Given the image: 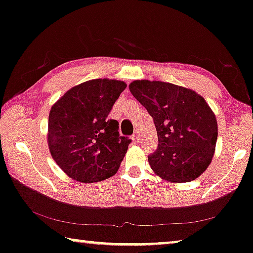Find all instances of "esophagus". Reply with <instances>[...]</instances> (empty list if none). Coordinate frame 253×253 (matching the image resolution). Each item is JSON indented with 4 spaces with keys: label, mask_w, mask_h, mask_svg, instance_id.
Returning <instances> with one entry per match:
<instances>
[{
    "label": "esophagus",
    "mask_w": 253,
    "mask_h": 253,
    "mask_svg": "<svg viewBox=\"0 0 253 253\" xmlns=\"http://www.w3.org/2000/svg\"><path fill=\"white\" fill-rule=\"evenodd\" d=\"M132 139L136 141V143H138V141L140 140V132H139V131H136V132H134Z\"/></svg>",
    "instance_id": "34e87169"
}]
</instances>
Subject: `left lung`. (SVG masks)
<instances>
[{"mask_svg": "<svg viewBox=\"0 0 253 253\" xmlns=\"http://www.w3.org/2000/svg\"><path fill=\"white\" fill-rule=\"evenodd\" d=\"M130 92L153 117L158 148L148 155L155 174L168 182L199 177L215 151L217 123L205 99L170 83L134 81Z\"/></svg>", "mask_w": 253, "mask_h": 253, "instance_id": "8db88e82", "label": "left lung"}]
</instances>
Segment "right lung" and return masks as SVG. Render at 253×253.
Masks as SVG:
<instances>
[{
    "mask_svg": "<svg viewBox=\"0 0 253 253\" xmlns=\"http://www.w3.org/2000/svg\"><path fill=\"white\" fill-rule=\"evenodd\" d=\"M126 87L115 79H93L69 89L51 107L48 146L71 178L93 183L119 170L132 140L120 136L119 122L108 115Z\"/></svg>",
    "mask_w": 253,
    "mask_h": 253,
    "instance_id": "1",
    "label": "right lung"
}]
</instances>
